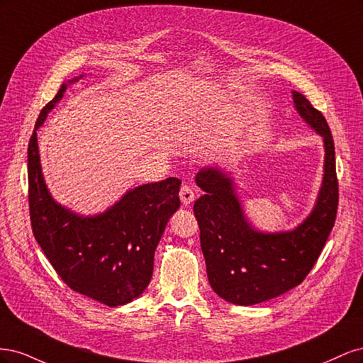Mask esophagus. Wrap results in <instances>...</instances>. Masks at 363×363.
<instances>
[{"label": "esophagus", "instance_id": "esophagus-1", "mask_svg": "<svg viewBox=\"0 0 363 363\" xmlns=\"http://www.w3.org/2000/svg\"><path fill=\"white\" fill-rule=\"evenodd\" d=\"M179 196H180V200H182V203H183V206H188V204H191V203L194 201L195 194H194V189L191 188V186L183 184L182 188H180Z\"/></svg>", "mask_w": 363, "mask_h": 363}]
</instances>
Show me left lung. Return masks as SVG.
Wrapping results in <instances>:
<instances>
[{
    "instance_id": "obj_1",
    "label": "left lung",
    "mask_w": 363,
    "mask_h": 363,
    "mask_svg": "<svg viewBox=\"0 0 363 363\" xmlns=\"http://www.w3.org/2000/svg\"><path fill=\"white\" fill-rule=\"evenodd\" d=\"M296 112L324 140V177L311 215L291 232L263 233L244 213L233 179L219 168H203L195 182L204 194L194 204L212 289L228 303L251 306L291 291L306 279L335 225L337 179L330 127L300 92Z\"/></svg>"
}]
</instances>
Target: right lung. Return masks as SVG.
Listing matches in <instances>:
<instances>
[{
  "mask_svg": "<svg viewBox=\"0 0 363 363\" xmlns=\"http://www.w3.org/2000/svg\"><path fill=\"white\" fill-rule=\"evenodd\" d=\"M83 75L75 77L74 83ZM42 108L28 144L30 221L42 251L68 286L111 307L144 292L152 276L155 251L171 215L180 207L175 177L130 189L106 212L82 216L52 199L42 175L38 133L67 91Z\"/></svg>",
  "mask_w": 363,
  "mask_h": 363,
  "instance_id": "add662e5",
  "label": "right lung"
}]
</instances>
